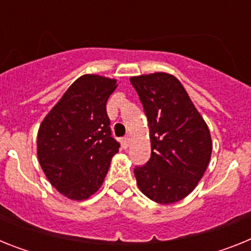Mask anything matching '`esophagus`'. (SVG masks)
Masks as SVG:
<instances>
[{
  "instance_id": "34e87169",
  "label": "esophagus",
  "mask_w": 251,
  "mask_h": 251,
  "mask_svg": "<svg viewBox=\"0 0 251 251\" xmlns=\"http://www.w3.org/2000/svg\"><path fill=\"white\" fill-rule=\"evenodd\" d=\"M122 147L123 148H128V146H129V138L128 137H124V138H122Z\"/></svg>"
}]
</instances>
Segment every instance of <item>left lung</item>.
<instances>
[{"mask_svg":"<svg viewBox=\"0 0 251 251\" xmlns=\"http://www.w3.org/2000/svg\"><path fill=\"white\" fill-rule=\"evenodd\" d=\"M130 84L147 115L152 150L134 168L138 187L154 202H177L194 191L211 158L207 124L174 75L132 76Z\"/></svg>","mask_w":251,"mask_h":251,"instance_id":"obj_1","label":"left lung"}]
</instances>
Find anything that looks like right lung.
<instances>
[{"label":"right lung","mask_w":251,"mask_h":251,"mask_svg":"<svg viewBox=\"0 0 251 251\" xmlns=\"http://www.w3.org/2000/svg\"><path fill=\"white\" fill-rule=\"evenodd\" d=\"M115 88L114 79L83 75L40 126V166L51 185L68 199L81 201L98 191L119 151L106 114V101Z\"/></svg>","instance_id":"add662e5"}]
</instances>
